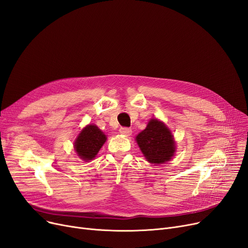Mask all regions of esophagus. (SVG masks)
Here are the masks:
<instances>
[{
    "instance_id": "1",
    "label": "esophagus",
    "mask_w": 248,
    "mask_h": 248,
    "mask_svg": "<svg viewBox=\"0 0 248 248\" xmlns=\"http://www.w3.org/2000/svg\"><path fill=\"white\" fill-rule=\"evenodd\" d=\"M120 133L122 135L125 136V137H128V136L132 135V130H131V128H128V127H122L120 130Z\"/></svg>"
}]
</instances>
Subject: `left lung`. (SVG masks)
<instances>
[{
    "label": "left lung",
    "mask_w": 248,
    "mask_h": 248,
    "mask_svg": "<svg viewBox=\"0 0 248 248\" xmlns=\"http://www.w3.org/2000/svg\"><path fill=\"white\" fill-rule=\"evenodd\" d=\"M143 155L152 164H163L173 157L176 145L169 128L157 118H151L144 131L136 137Z\"/></svg>",
    "instance_id": "left-lung-1"
}]
</instances>
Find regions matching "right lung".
Masks as SVG:
<instances>
[{
    "instance_id": "right-lung-1",
    "label": "right lung",
    "mask_w": 248,
    "mask_h": 248,
    "mask_svg": "<svg viewBox=\"0 0 248 248\" xmlns=\"http://www.w3.org/2000/svg\"><path fill=\"white\" fill-rule=\"evenodd\" d=\"M106 136L101 132L97 125H86L76 141L74 143V148L77 155L86 162L94 159L99 152V150L106 142Z\"/></svg>"
}]
</instances>
